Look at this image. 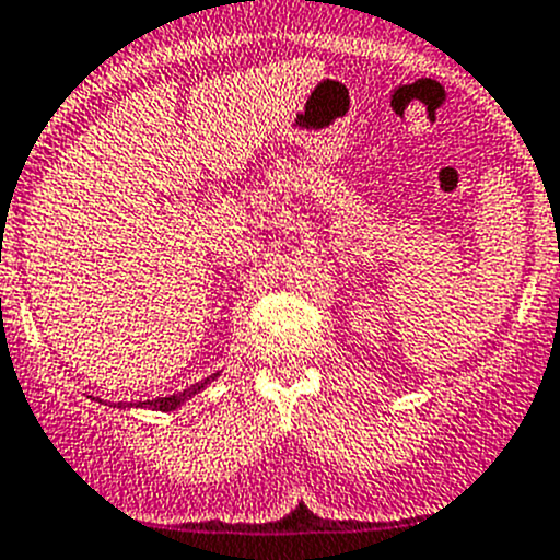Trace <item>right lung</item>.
<instances>
[{
  "instance_id": "1",
  "label": "right lung",
  "mask_w": 560,
  "mask_h": 560,
  "mask_svg": "<svg viewBox=\"0 0 560 560\" xmlns=\"http://www.w3.org/2000/svg\"><path fill=\"white\" fill-rule=\"evenodd\" d=\"M217 376V374H214ZM214 376H211V380H214ZM211 380H203V382H197V385H191L189 390H184V393H178V396H170V398H156V401H140V407H151V409H162V412H170V409H178L180 404L186 401V398H191L195 396L197 390H203L206 385H209ZM120 407H124V401H120Z\"/></svg>"
}]
</instances>
